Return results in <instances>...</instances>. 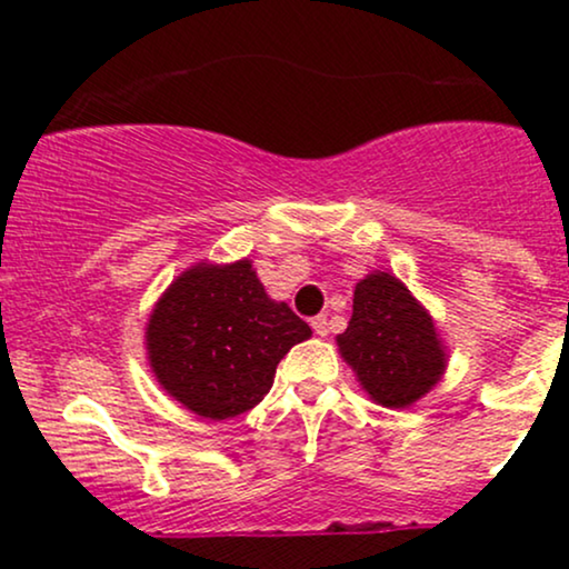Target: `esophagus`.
I'll return each mask as SVG.
<instances>
[{
	"label": "esophagus",
	"instance_id": "esophagus-1",
	"mask_svg": "<svg viewBox=\"0 0 569 569\" xmlns=\"http://www.w3.org/2000/svg\"><path fill=\"white\" fill-rule=\"evenodd\" d=\"M310 326H312V331H316L318 337L329 335V318H326V316H316V318H312V321H310Z\"/></svg>",
	"mask_w": 569,
	"mask_h": 569
}]
</instances>
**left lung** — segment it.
<instances>
[{
  "mask_svg": "<svg viewBox=\"0 0 569 569\" xmlns=\"http://www.w3.org/2000/svg\"><path fill=\"white\" fill-rule=\"evenodd\" d=\"M337 348L363 393L388 409H407L428 396L449 363L428 307L403 280L382 270L356 283L350 323Z\"/></svg>",
  "mask_w": 569,
  "mask_h": 569,
  "instance_id": "left-lung-1",
  "label": "left lung"
}]
</instances>
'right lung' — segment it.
Masks as SVG:
<instances>
[{
  "mask_svg": "<svg viewBox=\"0 0 569 569\" xmlns=\"http://www.w3.org/2000/svg\"><path fill=\"white\" fill-rule=\"evenodd\" d=\"M310 337V326L264 291L251 259H202L160 293L143 348L168 396L202 420H230L270 393L280 358Z\"/></svg>",
  "mask_w": 569,
  "mask_h": 569,
  "instance_id": "add662e5",
  "label": "right lung"
}]
</instances>
